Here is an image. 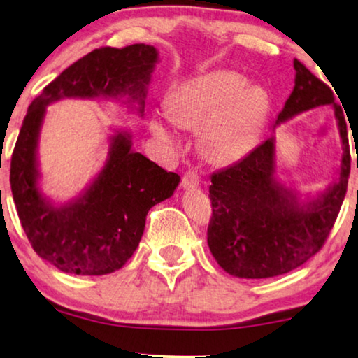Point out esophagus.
Masks as SVG:
<instances>
[{
	"instance_id": "34e87169",
	"label": "esophagus",
	"mask_w": 358,
	"mask_h": 358,
	"mask_svg": "<svg viewBox=\"0 0 358 358\" xmlns=\"http://www.w3.org/2000/svg\"><path fill=\"white\" fill-rule=\"evenodd\" d=\"M197 185H199L197 173H195V171H187V173L182 176V187L184 189H194V187H197Z\"/></svg>"
}]
</instances>
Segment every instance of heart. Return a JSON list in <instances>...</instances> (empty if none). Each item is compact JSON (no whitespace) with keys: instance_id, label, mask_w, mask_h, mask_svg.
Instances as JSON below:
<instances>
[{"instance_id":"b5f03b06","label":"heart","mask_w":358,"mask_h":358,"mask_svg":"<svg viewBox=\"0 0 358 358\" xmlns=\"http://www.w3.org/2000/svg\"><path fill=\"white\" fill-rule=\"evenodd\" d=\"M267 97L248 78L228 70H210L174 87L168 112L156 110L150 127L159 141L179 143V127L200 129V148L210 161L231 164L251 151L266 119Z\"/></svg>"}]
</instances>
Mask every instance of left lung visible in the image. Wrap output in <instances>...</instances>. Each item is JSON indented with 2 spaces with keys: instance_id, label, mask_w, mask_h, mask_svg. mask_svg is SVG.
Instances as JSON below:
<instances>
[{
  "instance_id": "8db88e82",
  "label": "left lung",
  "mask_w": 358,
  "mask_h": 358,
  "mask_svg": "<svg viewBox=\"0 0 358 358\" xmlns=\"http://www.w3.org/2000/svg\"><path fill=\"white\" fill-rule=\"evenodd\" d=\"M295 86L273 129L305 112L331 107L342 155L336 176L316 194L280 179L277 140L268 136L246 158L212 174L208 248L218 266L239 278H268L300 267L324 244L347 192L349 140L342 109L324 83L293 60Z\"/></svg>"
}]
</instances>
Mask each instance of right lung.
Listing matches in <instances>:
<instances>
[{
	"mask_svg": "<svg viewBox=\"0 0 358 358\" xmlns=\"http://www.w3.org/2000/svg\"><path fill=\"white\" fill-rule=\"evenodd\" d=\"M159 53L153 45L104 47L68 66L29 106L11 158V190L19 220L43 261L75 275H106L131 257L146 215L180 182L134 150V135L120 127L109 136L102 168L76 197L43 194L38 141L47 107L63 99H102L125 106L143 119L145 99Z\"/></svg>",
	"mask_w": 358,
	"mask_h": 358,
	"instance_id": "right-lung-1",
	"label": "right lung"
}]
</instances>
